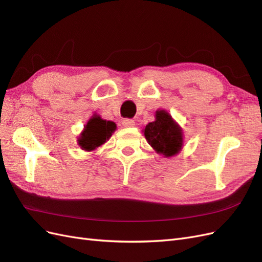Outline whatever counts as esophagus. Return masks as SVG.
Segmentation results:
<instances>
[{
	"label": "esophagus",
	"mask_w": 262,
	"mask_h": 262,
	"mask_svg": "<svg viewBox=\"0 0 262 262\" xmlns=\"http://www.w3.org/2000/svg\"><path fill=\"white\" fill-rule=\"evenodd\" d=\"M134 124H136V122H134V120H132V119H123L122 120V125L125 126V128H130V126H133Z\"/></svg>",
	"instance_id": "obj_1"
}]
</instances>
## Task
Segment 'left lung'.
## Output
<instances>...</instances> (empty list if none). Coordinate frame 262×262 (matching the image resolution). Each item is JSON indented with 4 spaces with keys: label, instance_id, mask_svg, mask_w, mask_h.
Listing matches in <instances>:
<instances>
[{
    "label": "left lung",
    "instance_id": "1",
    "mask_svg": "<svg viewBox=\"0 0 262 262\" xmlns=\"http://www.w3.org/2000/svg\"><path fill=\"white\" fill-rule=\"evenodd\" d=\"M144 136L157 153L166 157L177 154L182 146V132L168 113L156 112V120L144 129Z\"/></svg>",
    "mask_w": 262,
    "mask_h": 262
}]
</instances>
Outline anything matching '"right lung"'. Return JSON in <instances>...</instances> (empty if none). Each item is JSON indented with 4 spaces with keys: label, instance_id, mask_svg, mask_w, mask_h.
Wrapping results in <instances>:
<instances>
[{
    "label": "right lung",
    "instance_id": "1",
    "mask_svg": "<svg viewBox=\"0 0 262 262\" xmlns=\"http://www.w3.org/2000/svg\"><path fill=\"white\" fill-rule=\"evenodd\" d=\"M115 130V122L102 120L100 117L95 116L87 122L81 138L78 139V145L85 150H93L104 144Z\"/></svg>",
    "mask_w": 262,
    "mask_h": 262
}]
</instances>
